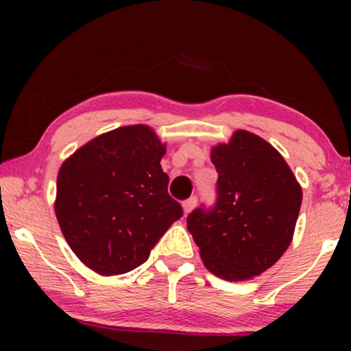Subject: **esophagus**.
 Returning a JSON list of instances; mask_svg holds the SVG:
<instances>
[{"instance_id": "34e87169", "label": "esophagus", "mask_w": 351, "mask_h": 351, "mask_svg": "<svg viewBox=\"0 0 351 351\" xmlns=\"http://www.w3.org/2000/svg\"><path fill=\"white\" fill-rule=\"evenodd\" d=\"M196 199L195 196H193V198H189V199H186V201H183V204H181V206H183V213L184 215H189V213L193 211V208L196 206Z\"/></svg>"}]
</instances>
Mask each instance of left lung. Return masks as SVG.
Segmentation results:
<instances>
[{"instance_id":"left-lung-1","label":"left lung","mask_w":351,"mask_h":351,"mask_svg":"<svg viewBox=\"0 0 351 351\" xmlns=\"http://www.w3.org/2000/svg\"><path fill=\"white\" fill-rule=\"evenodd\" d=\"M217 171V203L188 216L204 267L241 282L272 267L287 251L302 204V188L271 143L236 130L228 143L211 147Z\"/></svg>"}]
</instances>
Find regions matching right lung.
Wrapping results in <instances>:
<instances>
[{
  "label": "right lung",
  "instance_id": "add662e5",
  "mask_svg": "<svg viewBox=\"0 0 351 351\" xmlns=\"http://www.w3.org/2000/svg\"><path fill=\"white\" fill-rule=\"evenodd\" d=\"M167 153L148 125L95 136L60 165L54 211L72 252L100 276L134 271L183 216L168 195Z\"/></svg>",
  "mask_w": 351,
  "mask_h": 351
}]
</instances>
